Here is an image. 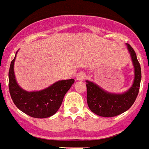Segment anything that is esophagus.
Returning a JSON list of instances; mask_svg holds the SVG:
<instances>
[{
	"label": "esophagus",
	"mask_w": 149,
	"mask_h": 149,
	"mask_svg": "<svg viewBox=\"0 0 149 149\" xmlns=\"http://www.w3.org/2000/svg\"><path fill=\"white\" fill-rule=\"evenodd\" d=\"M85 77V73H84V72H79V73L77 74V77H77V80H84Z\"/></svg>",
	"instance_id": "1"
}]
</instances>
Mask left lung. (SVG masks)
Listing matches in <instances>:
<instances>
[{"instance_id": "8db88e82", "label": "left lung", "mask_w": 149, "mask_h": 149, "mask_svg": "<svg viewBox=\"0 0 149 149\" xmlns=\"http://www.w3.org/2000/svg\"><path fill=\"white\" fill-rule=\"evenodd\" d=\"M126 47L134 69L133 84L127 91L120 94L112 93L102 89L92 81L86 80L88 105L89 109L99 116L109 118L124 113L132 107L138 95L141 80V65L136 58V53L130 45L126 43Z\"/></svg>"}]
</instances>
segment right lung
Listing matches in <instances>:
<instances>
[{
	"instance_id": "add662e5",
	"label": "right lung",
	"mask_w": 149,
	"mask_h": 149,
	"mask_svg": "<svg viewBox=\"0 0 149 149\" xmlns=\"http://www.w3.org/2000/svg\"><path fill=\"white\" fill-rule=\"evenodd\" d=\"M16 54L8 72V88L14 104L19 110L33 118H46L52 116L60 108L64 96L73 84L74 79L58 80L40 91H26L19 85L15 77Z\"/></svg>"
}]
</instances>
